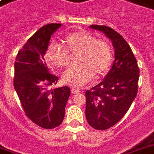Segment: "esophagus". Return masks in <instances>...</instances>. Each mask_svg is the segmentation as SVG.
<instances>
[{
	"label": "esophagus",
	"mask_w": 154,
	"mask_h": 154,
	"mask_svg": "<svg viewBox=\"0 0 154 154\" xmlns=\"http://www.w3.org/2000/svg\"><path fill=\"white\" fill-rule=\"evenodd\" d=\"M70 90H71V93H72L73 94H79V93L80 92V90H79V89H77V88H72L71 89H70Z\"/></svg>",
	"instance_id": "34e87169"
}]
</instances>
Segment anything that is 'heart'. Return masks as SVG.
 Returning <instances> with one entry per match:
<instances>
[{
	"label": "heart",
	"mask_w": 154,
	"mask_h": 154,
	"mask_svg": "<svg viewBox=\"0 0 154 154\" xmlns=\"http://www.w3.org/2000/svg\"><path fill=\"white\" fill-rule=\"evenodd\" d=\"M63 46L51 43L46 51L45 59L49 66L66 67L69 65V52L80 51L79 66H71L62 74V81L69 86L80 88L94 78L100 76L109 69L112 60V51L109 42L97 39L86 31L69 33L64 38Z\"/></svg>",
	"instance_id": "heart-1"
}]
</instances>
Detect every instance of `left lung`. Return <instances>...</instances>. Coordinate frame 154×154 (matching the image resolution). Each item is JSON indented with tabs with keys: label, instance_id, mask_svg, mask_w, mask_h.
<instances>
[{
	"label": "left lung",
	"instance_id": "obj_1",
	"mask_svg": "<svg viewBox=\"0 0 154 154\" xmlns=\"http://www.w3.org/2000/svg\"><path fill=\"white\" fill-rule=\"evenodd\" d=\"M103 32L112 42L115 60L103 80L87 90L85 116L96 130H106L116 125L127 112L136 97L140 69L131 47L112 28L91 25Z\"/></svg>",
	"mask_w": 154,
	"mask_h": 154
}]
</instances>
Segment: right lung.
<instances>
[{
    "mask_svg": "<svg viewBox=\"0 0 154 154\" xmlns=\"http://www.w3.org/2000/svg\"><path fill=\"white\" fill-rule=\"evenodd\" d=\"M61 23L42 27L18 52L14 63V89L27 116L40 127L53 129L65 117L70 89L68 86L51 88L58 77L51 75L44 56L51 36Z\"/></svg>",
    "mask_w": 154,
    "mask_h": 154,
    "instance_id": "obj_1",
    "label": "right lung"
}]
</instances>
